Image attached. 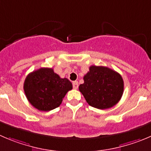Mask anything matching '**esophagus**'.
Wrapping results in <instances>:
<instances>
[{"label": "esophagus", "mask_w": 151, "mask_h": 151, "mask_svg": "<svg viewBox=\"0 0 151 151\" xmlns=\"http://www.w3.org/2000/svg\"><path fill=\"white\" fill-rule=\"evenodd\" d=\"M78 86H79L78 82L77 81L73 82V88H74V89H77L78 88Z\"/></svg>", "instance_id": "1"}]
</instances>
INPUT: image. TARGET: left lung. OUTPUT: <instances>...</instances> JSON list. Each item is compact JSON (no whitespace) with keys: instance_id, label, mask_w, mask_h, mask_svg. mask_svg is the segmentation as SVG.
<instances>
[{"instance_id":"1","label":"left lung","mask_w":151,"mask_h":151,"mask_svg":"<svg viewBox=\"0 0 151 151\" xmlns=\"http://www.w3.org/2000/svg\"><path fill=\"white\" fill-rule=\"evenodd\" d=\"M79 90L89 105L98 109L114 106L120 100L124 82L119 73L108 67L91 65Z\"/></svg>"}]
</instances>
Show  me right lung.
<instances>
[{"label":"right lung","mask_w":151,"mask_h":151,"mask_svg":"<svg viewBox=\"0 0 151 151\" xmlns=\"http://www.w3.org/2000/svg\"><path fill=\"white\" fill-rule=\"evenodd\" d=\"M26 98L35 108L49 111L58 108L72 83L67 78H60L50 68H41L32 71L26 77L23 84Z\"/></svg>","instance_id":"obj_1"}]
</instances>
